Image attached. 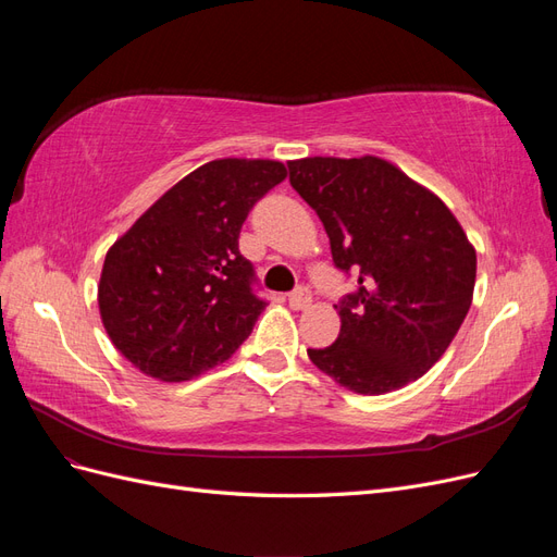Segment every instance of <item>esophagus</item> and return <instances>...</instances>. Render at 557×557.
<instances>
[{"label":"esophagus","instance_id":"esophagus-1","mask_svg":"<svg viewBox=\"0 0 557 557\" xmlns=\"http://www.w3.org/2000/svg\"><path fill=\"white\" fill-rule=\"evenodd\" d=\"M311 290L307 288V285H299V288H295L290 295H288V301L293 309H307L311 305Z\"/></svg>","mask_w":557,"mask_h":557}]
</instances>
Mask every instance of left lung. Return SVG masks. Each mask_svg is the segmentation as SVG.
Returning <instances> with one entry per match:
<instances>
[{"label": "left lung", "mask_w": 557, "mask_h": 557, "mask_svg": "<svg viewBox=\"0 0 557 557\" xmlns=\"http://www.w3.org/2000/svg\"><path fill=\"white\" fill-rule=\"evenodd\" d=\"M290 185L323 223L334 267L356 278L342 330L311 362L360 395L423 376L471 307L476 252L444 201L379 158L288 162Z\"/></svg>", "instance_id": "8db88e82"}]
</instances>
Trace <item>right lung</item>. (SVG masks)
<instances>
[{"label": "right lung", "instance_id": "right-lung-1", "mask_svg": "<svg viewBox=\"0 0 557 557\" xmlns=\"http://www.w3.org/2000/svg\"><path fill=\"white\" fill-rule=\"evenodd\" d=\"M274 160H213L166 190L107 252L99 311L113 346L160 381L225 362L267 299L239 232L285 178Z\"/></svg>", "mask_w": 557, "mask_h": 557}]
</instances>
